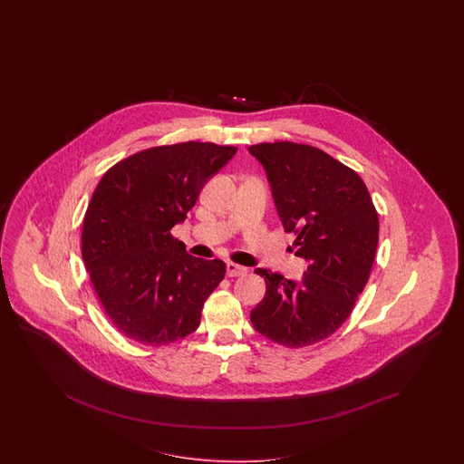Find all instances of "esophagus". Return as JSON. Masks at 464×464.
Returning a JSON list of instances; mask_svg holds the SVG:
<instances>
[{
	"label": "esophagus",
	"instance_id": "esophagus-1",
	"mask_svg": "<svg viewBox=\"0 0 464 464\" xmlns=\"http://www.w3.org/2000/svg\"><path fill=\"white\" fill-rule=\"evenodd\" d=\"M246 272H248L246 268L237 266V264H233V262H227V266H226L227 277H239V276H245Z\"/></svg>",
	"mask_w": 464,
	"mask_h": 464
}]
</instances>
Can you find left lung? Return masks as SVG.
<instances>
[{"label": "left lung", "instance_id": "left-lung-1", "mask_svg": "<svg viewBox=\"0 0 464 464\" xmlns=\"http://www.w3.org/2000/svg\"><path fill=\"white\" fill-rule=\"evenodd\" d=\"M248 150L267 171L282 227L295 237V255L308 260L301 282L255 270L266 295L250 320L279 345H313L337 332L364 291L378 250V211L362 179L320 148L277 140Z\"/></svg>", "mask_w": 464, "mask_h": 464}]
</instances>
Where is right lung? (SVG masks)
<instances>
[{"label": "right lung", "instance_id": "obj_1", "mask_svg": "<svg viewBox=\"0 0 464 464\" xmlns=\"http://www.w3.org/2000/svg\"><path fill=\"white\" fill-rule=\"evenodd\" d=\"M237 151L198 140L163 144L103 173L84 212L82 256L100 304L124 337L160 347L196 332L226 264L188 255L171 227Z\"/></svg>", "mask_w": 464, "mask_h": 464}]
</instances>
